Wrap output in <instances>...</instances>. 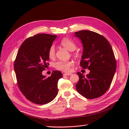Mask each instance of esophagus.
Instances as JSON below:
<instances>
[{
    "instance_id": "obj_1",
    "label": "esophagus",
    "mask_w": 129,
    "mask_h": 129,
    "mask_svg": "<svg viewBox=\"0 0 129 129\" xmlns=\"http://www.w3.org/2000/svg\"><path fill=\"white\" fill-rule=\"evenodd\" d=\"M72 73H64L63 75H67V76H69V75H71Z\"/></svg>"
}]
</instances>
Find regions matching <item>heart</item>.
Listing matches in <instances>:
<instances>
[{"mask_svg": "<svg viewBox=\"0 0 129 129\" xmlns=\"http://www.w3.org/2000/svg\"><path fill=\"white\" fill-rule=\"evenodd\" d=\"M60 44L67 48L69 51H73L76 49V46L73 40L67 38H64L60 41ZM55 55V49L54 45L50 46L48 49V56L50 58H53ZM74 65L72 61H57L54 64V67L62 72L68 73L71 71V67Z\"/></svg>", "mask_w": 129, "mask_h": 129, "instance_id": "obj_1", "label": "heart"}]
</instances>
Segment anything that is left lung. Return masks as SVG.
<instances>
[{
	"mask_svg": "<svg viewBox=\"0 0 129 129\" xmlns=\"http://www.w3.org/2000/svg\"><path fill=\"white\" fill-rule=\"evenodd\" d=\"M83 45L81 67L90 71L86 76L77 72L76 90L89 99L103 95L110 87L116 70V61L110 43L103 36L90 30L75 32Z\"/></svg>",
	"mask_w": 129,
	"mask_h": 129,
	"instance_id": "8db88e82",
	"label": "left lung"
}]
</instances>
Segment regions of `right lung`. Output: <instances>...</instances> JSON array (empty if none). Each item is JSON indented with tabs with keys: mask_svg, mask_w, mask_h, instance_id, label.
<instances>
[{
	"mask_svg": "<svg viewBox=\"0 0 129 129\" xmlns=\"http://www.w3.org/2000/svg\"><path fill=\"white\" fill-rule=\"evenodd\" d=\"M57 36L38 34L27 38L19 48L14 64L18 87L26 98L34 103L45 104L57 94V82L63 75L53 71L46 77L42 72L48 65V49Z\"/></svg>",
	"mask_w": 129,
	"mask_h": 129,
	"instance_id": "1",
	"label": "right lung"
}]
</instances>
